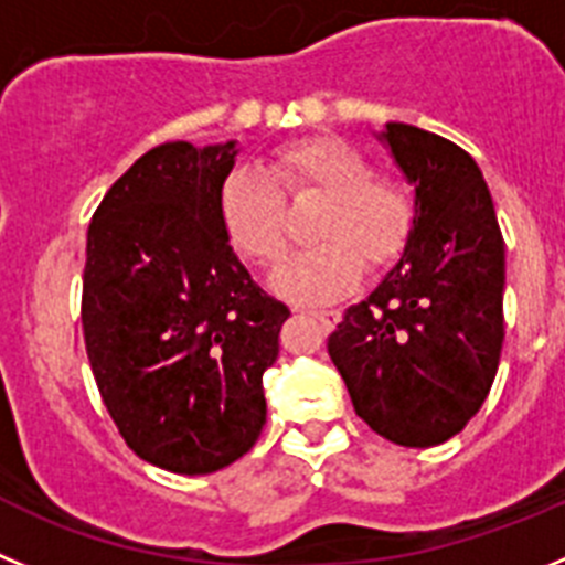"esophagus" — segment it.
Wrapping results in <instances>:
<instances>
[{
	"instance_id": "esophagus-1",
	"label": "esophagus",
	"mask_w": 565,
	"mask_h": 565,
	"mask_svg": "<svg viewBox=\"0 0 565 565\" xmlns=\"http://www.w3.org/2000/svg\"><path fill=\"white\" fill-rule=\"evenodd\" d=\"M301 312H309L312 318H318L320 323H327V327H334L340 320V309L334 307H323V309H301Z\"/></svg>"
}]
</instances>
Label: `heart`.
I'll return each instance as SVG.
<instances>
[{
  "label": "heart",
  "instance_id": "obj_1",
  "mask_svg": "<svg viewBox=\"0 0 565 565\" xmlns=\"http://www.w3.org/2000/svg\"><path fill=\"white\" fill-rule=\"evenodd\" d=\"M289 200L323 194L312 220L318 245L295 253L273 276L295 301L320 303L345 292L369 270L403 256L416 225V202L403 180L374 174L369 154L340 137H307L258 166H238L220 188V216L233 247L270 267L287 247Z\"/></svg>",
  "mask_w": 565,
  "mask_h": 565
}]
</instances>
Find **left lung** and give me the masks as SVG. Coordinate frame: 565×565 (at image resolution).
<instances>
[{"label":"left lung","mask_w":565,"mask_h":565,"mask_svg":"<svg viewBox=\"0 0 565 565\" xmlns=\"http://www.w3.org/2000/svg\"><path fill=\"white\" fill-rule=\"evenodd\" d=\"M377 137L414 188L399 262L329 334L352 405L394 445L434 447L479 414L504 343V238L465 149L408 124Z\"/></svg>","instance_id":"1"}]
</instances>
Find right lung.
I'll return each mask as SVG.
<instances>
[{
    "instance_id": "1",
    "label": "right lung",
    "mask_w": 565,
    "mask_h": 565,
    "mask_svg": "<svg viewBox=\"0 0 565 565\" xmlns=\"http://www.w3.org/2000/svg\"><path fill=\"white\" fill-rule=\"evenodd\" d=\"M236 140L162 143L106 191L86 233V358L137 456L205 476L256 445L262 377L289 309L231 247L220 188Z\"/></svg>"
}]
</instances>
